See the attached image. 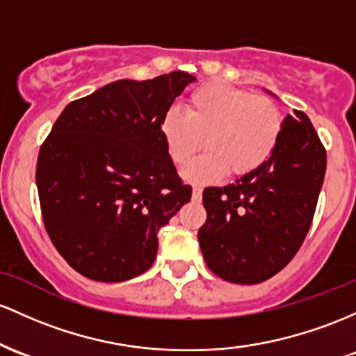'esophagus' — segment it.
Wrapping results in <instances>:
<instances>
[{
	"instance_id": "1",
	"label": "esophagus",
	"mask_w": 356,
	"mask_h": 356,
	"mask_svg": "<svg viewBox=\"0 0 356 356\" xmlns=\"http://www.w3.org/2000/svg\"><path fill=\"white\" fill-rule=\"evenodd\" d=\"M202 188L200 186H193V190H191V198H193V202H200L202 200Z\"/></svg>"
}]
</instances>
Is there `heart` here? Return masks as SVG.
<instances>
[{
	"label": "heart",
	"instance_id": "obj_1",
	"mask_svg": "<svg viewBox=\"0 0 356 356\" xmlns=\"http://www.w3.org/2000/svg\"><path fill=\"white\" fill-rule=\"evenodd\" d=\"M159 131L168 156L178 168L193 159L203 138L207 151L185 177L191 181H211L225 171L232 177H245L264 165L277 146L282 115L264 95L227 83H207L190 95L185 114L166 113Z\"/></svg>",
	"mask_w": 356,
	"mask_h": 356
}]
</instances>
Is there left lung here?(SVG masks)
I'll use <instances>...</instances> for the list:
<instances>
[{
    "label": "left lung",
    "instance_id": "left-lung-1",
    "mask_svg": "<svg viewBox=\"0 0 356 356\" xmlns=\"http://www.w3.org/2000/svg\"><path fill=\"white\" fill-rule=\"evenodd\" d=\"M286 115L277 146L254 173L203 190L198 242L207 266L235 284H257L284 269L305 242L326 171L309 118Z\"/></svg>",
    "mask_w": 356,
    "mask_h": 356
}]
</instances>
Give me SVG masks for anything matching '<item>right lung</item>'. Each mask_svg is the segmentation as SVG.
Masks as SVG:
<instances>
[{
    "label": "right lung",
    "mask_w": 356,
    "mask_h": 356,
    "mask_svg": "<svg viewBox=\"0 0 356 356\" xmlns=\"http://www.w3.org/2000/svg\"><path fill=\"white\" fill-rule=\"evenodd\" d=\"M197 79L171 72L115 81L70 102L38 153L45 229L92 281L122 282L153 266L158 230L190 202L166 153L161 121Z\"/></svg>",
    "instance_id": "add662e5"
}]
</instances>
